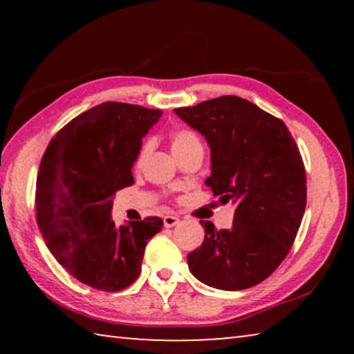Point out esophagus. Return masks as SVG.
Here are the masks:
<instances>
[{"instance_id":"esophagus-1","label":"esophagus","mask_w":354,"mask_h":354,"mask_svg":"<svg viewBox=\"0 0 354 354\" xmlns=\"http://www.w3.org/2000/svg\"><path fill=\"white\" fill-rule=\"evenodd\" d=\"M179 223V217L176 215H165L164 217V226L165 227H173Z\"/></svg>"}]
</instances>
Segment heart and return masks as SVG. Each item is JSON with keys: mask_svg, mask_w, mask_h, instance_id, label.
I'll return each mask as SVG.
<instances>
[{"mask_svg": "<svg viewBox=\"0 0 354 354\" xmlns=\"http://www.w3.org/2000/svg\"><path fill=\"white\" fill-rule=\"evenodd\" d=\"M195 145H201V142L198 139V136H196L195 133H192V131H189V129H179L171 136V151L175 156L185 151V149L195 147ZM148 149H149V142H145L140 147L139 153H137L136 167H139L143 162V159H145Z\"/></svg>", "mask_w": 354, "mask_h": 354, "instance_id": "heart-1", "label": "heart"}]
</instances>
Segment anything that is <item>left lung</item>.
I'll return each mask as SVG.
<instances>
[{
  "label": "left lung",
  "instance_id": "left-lung-1",
  "mask_svg": "<svg viewBox=\"0 0 354 354\" xmlns=\"http://www.w3.org/2000/svg\"><path fill=\"white\" fill-rule=\"evenodd\" d=\"M176 115L206 137V185L236 205L230 230L201 220L205 242L187 254L189 270L215 289L243 290L262 283L286 259L306 207V170L283 120L234 95Z\"/></svg>",
  "mask_w": 354,
  "mask_h": 354
}]
</instances>
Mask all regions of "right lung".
<instances>
[{
    "instance_id": "1",
    "label": "right lung",
    "mask_w": 354,
    "mask_h": 354,
    "mask_svg": "<svg viewBox=\"0 0 354 354\" xmlns=\"http://www.w3.org/2000/svg\"><path fill=\"white\" fill-rule=\"evenodd\" d=\"M159 109L107 101L82 112L46 147L35 185V217L48 250L71 277L97 290L127 289L142 270L159 217L111 220L115 192L134 183L131 169Z\"/></svg>"
}]
</instances>
